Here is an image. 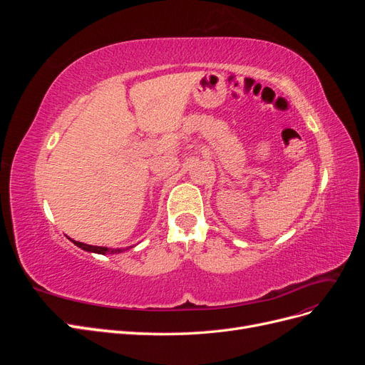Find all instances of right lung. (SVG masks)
<instances>
[{
  "label": "right lung",
  "instance_id": "obj_1",
  "mask_svg": "<svg viewBox=\"0 0 365 365\" xmlns=\"http://www.w3.org/2000/svg\"><path fill=\"white\" fill-rule=\"evenodd\" d=\"M71 242L74 245H77L79 248L85 250V251H90V252H97V254H118V252H123L125 250L123 248H106V247H93V245H86V244H82V242H77V240H73Z\"/></svg>",
  "mask_w": 365,
  "mask_h": 365
}]
</instances>
